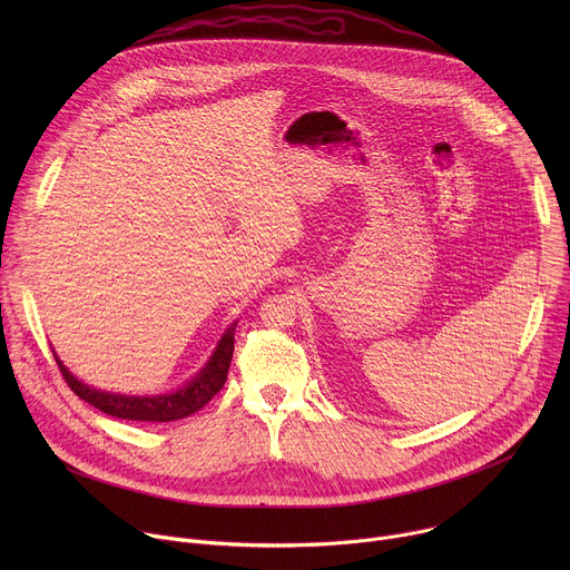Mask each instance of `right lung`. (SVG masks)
<instances>
[{
    "label": "right lung",
    "mask_w": 570,
    "mask_h": 570,
    "mask_svg": "<svg viewBox=\"0 0 570 570\" xmlns=\"http://www.w3.org/2000/svg\"><path fill=\"white\" fill-rule=\"evenodd\" d=\"M234 330L236 322H232L225 330L223 338L218 341L214 354L205 363V367L185 385H180L174 392L165 394H146V396H132V394H119V392H106L99 387H92L83 381H78L56 356V363L67 381V385L95 409H99L106 415H112L117 420H130V422H176L183 417L194 415L203 405L225 385L229 361L234 354Z\"/></svg>",
    "instance_id": "1"
}]
</instances>
